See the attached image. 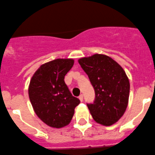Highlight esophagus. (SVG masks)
Wrapping results in <instances>:
<instances>
[{
	"label": "esophagus",
	"instance_id": "esophagus-1",
	"mask_svg": "<svg viewBox=\"0 0 155 155\" xmlns=\"http://www.w3.org/2000/svg\"><path fill=\"white\" fill-rule=\"evenodd\" d=\"M79 100L81 101V102H82V101H83V95H82V94H81V95H79Z\"/></svg>",
	"mask_w": 155,
	"mask_h": 155
}]
</instances>
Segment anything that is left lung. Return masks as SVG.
<instances>
[{"label": "left lung", "mask_w": 155, "mask_h": 155, "mask_svg": "<svg viewBox=\"0 0 155 155\" xmlns=\"http://www.w3.org/2000/svg\"><path fill=\"white\" fill-rule=\"evenodd\" d=\"M95 90L92 103H87L96 122L109 126L119 120L126 110L129 80L125 71L109 56L95 54L79 60Z\"/></svg>", "instance_id": "1"}]
</instances>
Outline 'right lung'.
<instances>
[{
    "mask_svg": "<svg viewBox=\"0 0 155 155\" xmlns=\"http://www.w3.org/2000/svg\"><path fill=\"white\" fill-rule=\"evenodd\" d=\"M72 59H57L42 65L32 77L29 97L34 112L47 125L62 128L70 122L80 100L73 96L64 77L73 67Z\"/></svg>",
    "mask_w": 155,
    "mask_h": 155,
    "instance_id": "obj_1",
    "label": "right lung"
}]
</instances>
